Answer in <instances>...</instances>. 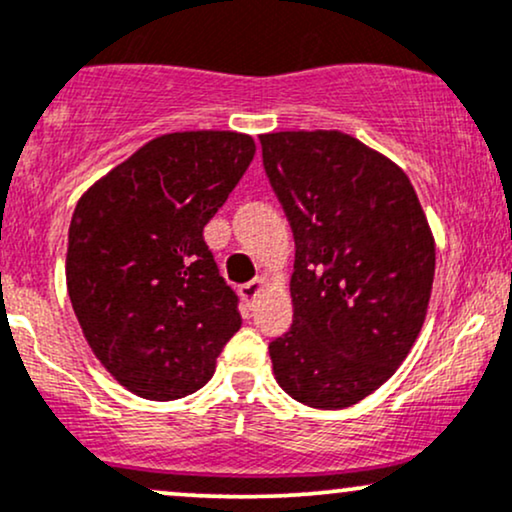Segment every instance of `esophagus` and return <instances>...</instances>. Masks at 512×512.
<instances>
[{
  "label": "esophagus",
  "instance_id": "1",
  "mask_svg": "<svg viewBox=\"0 0 512 512\" xmlns=\"http://www.w3.org/2000/svg\"><path fill=\"white\" fill-rule=\"evenodd\" d=\"M264 286H267V279H264V276H257V279H252V281H248V284L240 286V296H243L245 301H252V298H255L257 293L264 289Z\"/></svg>",
  "mask_w": 512,
  "mask_h": 512
}]
</instances>
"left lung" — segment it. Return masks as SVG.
Wrapping results in <instances>:
<instances>
[{"instance_id":"obj_1","label":"left lung","mask_w":512,"mask_h":512,"mask_svg":"<svg viewBox=\"0 0 512 512\" xmlns=\"http://www.w3.org/2000/svg\"><path fill=\"white\" fill-rule=\"evenodd\" d=\"M289 216L293 325L269 344L276 383L313 409L378 390L424 327L436 240L395 161L337 129L260 134Z\"/></svg>"}]
</instances>
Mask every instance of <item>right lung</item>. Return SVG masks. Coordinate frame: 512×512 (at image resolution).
Listing matches in <instances>:
<instances>
[{"mask_svg":"<svg viewBox=\"0 0 512 512\" xmlns=\"http://www.w3.org/2000/svg\"><path fill=\"white\" fill-rule=\"evenodd\" d=\"M252 156L255 139L243 132L161 134L76 202L69 301L93 356L134 395L170 402L197 392L243 325L204 226Z\"/></svg>","mask_w":512,"mask_h":512,"instance_id":"obj_1","label":"right lung"}]
</instances>
